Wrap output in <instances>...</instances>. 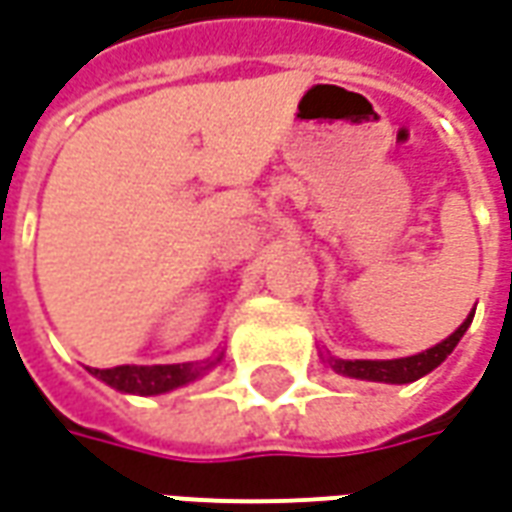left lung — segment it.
<instances>
[{"instance_id":"obj_1","label":"left lung","mask_w":512,"mask_h":512,"mask_svg":"<svg viewBox=\"0 0 512 512\" xmlns=\"http://www.w3.org/2000/svg\"><path fill=\"white\" fill-rule=\"evenodd\" d=\"M474 313L457 327L446 341H441L438 346H432L427 352L413 357H402V360H330V366L338 371V374H346V377H357V380H371V382H391V385H402V382H413L424 374H430L432 368H438L446 360V355H452V349L457 346V341L463 338V332L468 330Z\"/></svg>"}]
</instances>
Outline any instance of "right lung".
I'll return each mask as SVG.
<instances>
[{"instance_id": "right-lung-1", "label": "right lung", "mask_w": 512, "mask_h": 512, "mask_svg": "<svg viewBox=\"0 0 512 512\" xmlns=\"http://www.w3.org/2000/svg\"><path fill=\"white\" fill-rule=\"evenodd\" d=\"M216 360H202V363H177V366H116V368H91V374L107 382L110 388L124 393H141V396H155L180 388L185 382L202 377L207 368L219 363Z\"/></svg>"}]
</instances>
